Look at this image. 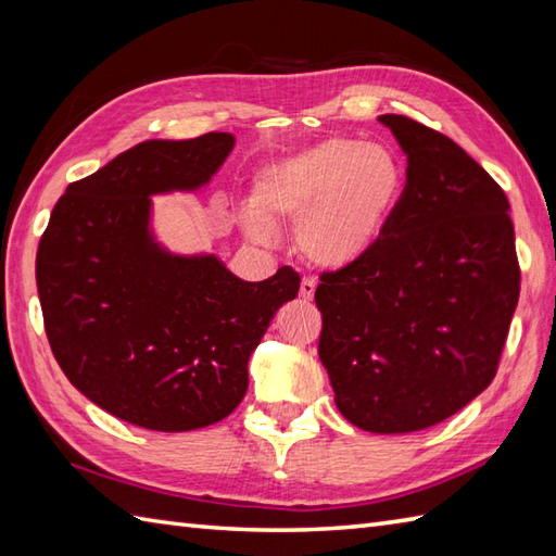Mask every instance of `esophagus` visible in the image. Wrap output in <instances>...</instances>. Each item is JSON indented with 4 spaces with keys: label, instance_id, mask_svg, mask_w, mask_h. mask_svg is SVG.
<instances>
[{
    "label": "esophagus",
    "instance_id": "obj_1",
    "mask_svg": "<svg viewBox=\"0 0 556 556\" xmlns=\"http://www.w3.org/2000/svg\"><path fill=\"white\" fill-rule=\"evenodd\" d=\"M315 296V281L313 279H303L301 281V299L303 301H313Z\"/></svg>",
    "mask_w": 556,
    "mask_h": 556
}]
</instances>
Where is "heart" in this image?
<instances>
[{
	"instance_id": "1",
	"label": "heart",
	"mask_w": 556,
	"mask_h": 556,
	"mask_svg": "<svg viewBox=\"0 0 556 556\" xmlns=\"http://www.w3.org/2000/svg\"><path fill=\"white\" fill-rule=\"evenodd\" d=\"M404 188L406 169L392 148L325 138L253 174L243 227L267 243L271 227L296 224V245L311 265L349 269L382 243Z\"/></svg>"
}]
</instances>
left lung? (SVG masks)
<instances>
[{
    "mask_svg": "<svg viewBox=\"0 0 556 556\" xmlns=\"http://www.w3.org/2000/svg\"><path fill=\"white\" fill-rule=\"evenodd\" d=\"M408 169L382 243L323 275L317 341L334 404L361 430L442 422L485 392L518 303L509 200L452 138L382 114Z\"/></svg>",
    "mask_w": 556,
    "mask_h": 556,
    "instance_id": "1",
    "label": "left lung"
}]
</instances>
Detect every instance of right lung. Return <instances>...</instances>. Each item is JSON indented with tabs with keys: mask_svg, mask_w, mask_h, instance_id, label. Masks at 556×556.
I'll return each instance as SVG.
<instances>
[{
	"mask_svg": "<svg viewBox=\"0 0 556 556\" xmlns=\"http://www.w3.org/2000/svg\"><path fill=\"white\" fill-rule=\"evenodd\" d=\"M233 143L217 131L143 140L71 184L40 239L35 279L59 368L138 428L227 418L269 320L299 293L291 267L243 281L215 253L169 251L152 227V198L205 188Z\"/></svg>",
	"mask_w": 556,
	"mask_h": 556,
	"instance_id": "1",
	"label": "right lung"
}]
</instances>
